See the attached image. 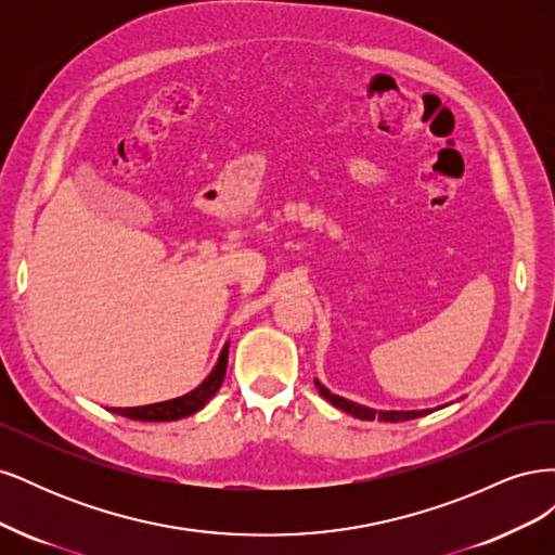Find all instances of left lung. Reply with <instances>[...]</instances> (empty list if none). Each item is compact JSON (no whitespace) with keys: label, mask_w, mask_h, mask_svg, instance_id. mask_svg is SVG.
I'll return each mask as SVG.
<instances>
[{"label":"left lung","mask_w":555,"mask_h":555,"mask_svg":"<svg viewBox=\"0 0 555 555\" xmlns=\"http://www.w3.org/2000/svg\"><path fill=\"white\" fill-rule=\"evenodd\" d=\"M314 386L319 389V393H322V398H326L331 405L340 408L343 412L357 416V418H363V422H373V418H377V422H410V418H418V416H426L430 414L433 410H375V408H367V405H361V402H354V400H347L343 396H335L331 393L326 386L314 379Z\"/></svg>","instance_id":"1"}]
</instances>
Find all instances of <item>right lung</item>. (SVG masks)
<instances>
[{
    "label": "right lung",
    "instance_id": "obj_1",
    "mask_svg": "<svg viewBox=\"0 0 555 555\" xmlns=\"http://www.w3.org/2000/svg\"><path fill=\"white\" fill-rule=\"evenodd\" d=\"M227 361H229V343L222 347L210 375L190 393L171 398V400L153 402V405H141V408H111V412L133 418V422H178V418L198 412L217 391H220L224 373H227Z\"/></svg>",
    "mask_w": 555,
    "mask_h": 555
}]
</instances>
